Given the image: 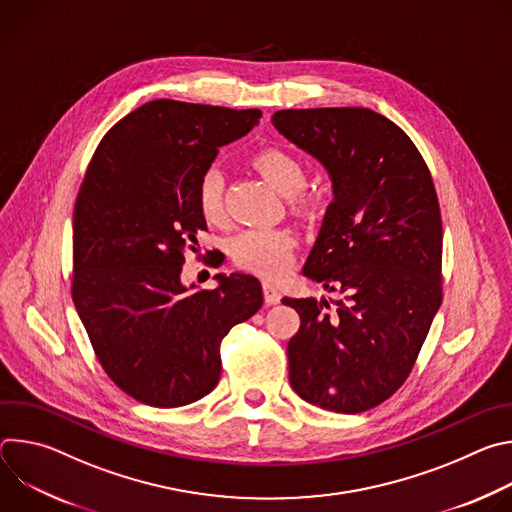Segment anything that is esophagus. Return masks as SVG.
Returning <instances> with one entry per match:
<instances>
[{
  "instance_id": "esophagus-1",
  "label": "esophagus",
  "mask_w": 512,
  "mask_h": 512,
  "mask_svg": "<svg viewBox=\"0 0 512 512\" xmlns=\"http://www.w3.org/2000/svg\"><path fill=\"white\" fill-rule=\"evenodd\" d=\"M263 296H265V304H269V306H275L281 298L277 287L271 281H263Z\"/></svg>"
}]
</instances>
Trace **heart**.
<instances>
[{"instance_id": "b5f03b06", "label": "heart", "mask_w": 512, "mask_h": 512, "mask_svg": "<svg viewBox=\"0 0 512 512\" xmlns=\"http://www.w3.org/2000/svg\"><path fill=\"white\" fill-rule=\"evenodd\" d=\"M253 164L275 190L289 196L291 204L306 206L310 202V196L304 192L308 170L300 158L285 150L269 148L259 152ZM196 200L208 223L221 225L225 221V176L216 166L200 174ZM294 249L296 235L283 227L245 229L229 241V253L239 269L269 279L287 271Z\"/></svg>"}]
</instances>
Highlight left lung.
<instances>
[{
  "mask_svg": "<svg viewBox=\"0 0 512 512\" xmlns=\"http://www.w3.org/2000/svg\"><path fill=\"white\" fill-rule=\"evenodd\" d=\"M275 129L332 180L304 275L336 291L283 298L300 314L287 344L289 383L308 403L360 413L409 377L442 304V214L431 174L409 135L364 107L283 109Z\"/></svg>",
  "mask_w": 512,
  "mask_h": 512,
  "instance_id": "8db88e82",
  "label": "left lung"
}]
</instances>
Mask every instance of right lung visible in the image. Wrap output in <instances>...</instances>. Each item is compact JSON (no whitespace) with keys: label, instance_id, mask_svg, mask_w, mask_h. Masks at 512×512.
<instances>
[{"label":"right lung","instance_id":"right-lung-1","mask_svg":"<svg viewBox=\"0 0 512 512\" xmlns=\"http://www.w3.org/2000/svg\"><path fill=\"white\" fill-rule=\"evenodd\" d=\"M259 119V109L158 99L117 121L93 154L72 221V302L101 367L139 403L208 395L223 338L263 304L251 275H216L218 287L200 291L180 281L206 231L198 178Z\"/></svg>","mask_w":512,"mask_h":512}]
</instances>
